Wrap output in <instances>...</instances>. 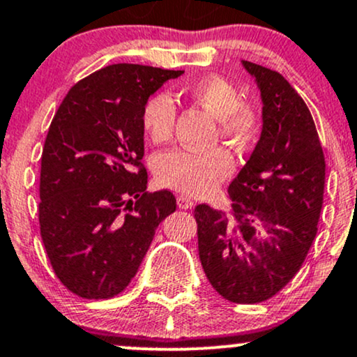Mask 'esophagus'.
<instances>
[{
  "label": "esophagus",
  "instance_id": "1",
  "mask_svg": "<svg viewBox=\"0 0 357 357\" xmlns=\"http://www.w3.org/2000/svg\"><path fill=\"white\" fill-rule=\"evenodd\" d=\"M177 205H178V208H183V211H187V208H192L194 202H192V199H188V197L180 195V197H177Z\"/></svg>",
  "mask_w": 357,
  "mask_h": 357
}]
</instances>
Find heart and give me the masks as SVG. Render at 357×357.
Returning a JSON list of instances; mask_svg holds the SVG:
<instances>
[{
    "label": "heart",
    "mask_w": 357,
    "mask_h": 357,
    "mask_svg": "<svg viewBox=\"0 0 357 357\" xmlns=\"http://www.w3.org/2000/svg\"><path fill=\"white\" fill-rule=\"evenodd\" d=\"M180 95L215 119L217 135L237 149L252 144L262 123L261 105L238 96L232 79L222 75H205L180 88ZM177 107L165 91L153 93L142 110V125L152 144H165L174 135ZM234 158L222 146L190 152L170 150L155 157L153 172L158 183L187 195L212 194L232 174Z\"/></svg>",
    "instance_id": "1"
}]
</instances>
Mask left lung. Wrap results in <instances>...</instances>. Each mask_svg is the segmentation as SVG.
Segmentation results:
<instances>
[{
  "label": "left lung",
  "instance_id": "8db88e82",
  "mask_svg": "<svg viewBox=\"0 0 357 357\" xmlns=\"http://www.w3.org/2000/svg\"><path fill=\"white\" fill-rule=\"evenodd\" d=\"M242 65L261 90V138L229 185L230 213L200 204L194 217L212 287L230 303L257 304L286 287L311 249L326 162L311 112L291 83L266 66Z\"/></svg>",
  "mask_w": 357,
  "mask_h": 357
}]
</instances>
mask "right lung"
I'll use <instances>...</instances> for the list:
<instances>
[{
  "instance_id": "right-lung-1",
  "label": "right lung",
  "mask_w": 357,
  "mask_h": 357,
  "mask_svg": "<svg viewBox=\"0 0 357 357\" xmlns=\"http://www.w3.org/2000/svg\"><path fill=\"white\" fill-rule=\"evenodd\" d=\"M182 73L105 66L71 86L54 113L41 155L40 232L56 278L83 299L120 294L177 208L172 192H146L142 110Z\"/></svg>"
}]
</instances>
